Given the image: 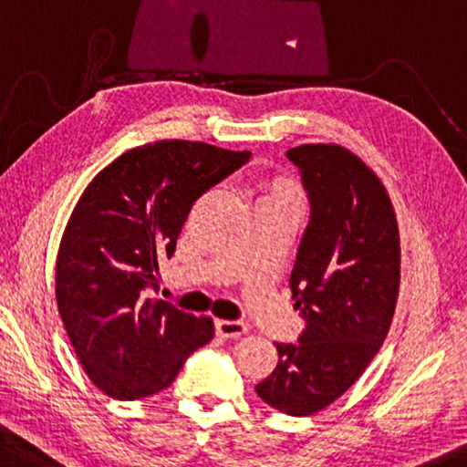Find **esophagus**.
I'll use <instances>...</instances> for the list:
<instances>
[{"label": "esophagus", "mask_w": 467, "mask_h": 467, "mask_svg": "<svg viewBox=\"0 0 467 467\" xmlns=\"http://www.w3.org/2000/svg\"><path fill=\"white\" fill-rule=\"evenodd\" d=\"M215 331L222 339H233V337H239V335H244L247 331V325L241 320H217Z\"/></svg>", "instance_id": "34e87169"}]
</instances>
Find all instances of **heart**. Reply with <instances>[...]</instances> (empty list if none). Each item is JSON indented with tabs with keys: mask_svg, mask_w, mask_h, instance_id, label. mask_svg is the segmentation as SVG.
I'll list each match as a JSON object with an SVG mask.
<instances>
[{
	"mask_svg": "<svg viewBox=\"0 0 467 467\" xmlns=\"http://www.w3.org/2000/svg\"><path fill=\"white\" fill-rule=\"evenodd\" d=\"M265 198H279V201H298V188L295 182H290V179H275V182L271 183V190L269 194Z\"/></svg>",
	"mask_w": 467,
	"mask_h": 467,
	"instance_id": "b5f03b06",
	"label": "heart"
}]
</instances>
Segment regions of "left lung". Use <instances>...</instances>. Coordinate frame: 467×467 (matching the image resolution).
<instances>
[{"mask_svg": "<svg viewBox=\"0 0 467 467\" xmlns=\"http://www.w3.org/2000/svg\"><path fill=\"white\" fill-rule=\"evenodd\" d=\"M288 158L312 202L288 282L306 331L296 344H277V368L256 393L285 414L309 416L344 395L387 339L401 247L389 192L357 153L318 142Z\"/></svg>", "mask_w": 467, "mask_h": 467, "instance_id": "left-lung-1", "label": "left lung"}]
</instances>
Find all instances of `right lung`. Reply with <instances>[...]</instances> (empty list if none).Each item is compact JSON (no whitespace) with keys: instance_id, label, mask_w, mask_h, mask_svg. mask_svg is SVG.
Returning a JSON list of instances; mask_svg holds the SVG:
<instances>
[{"instance_id":"1","label":"right lung","mask_w":467,"mask_h":467,"mask_svg":"<svg viewBox=\"0 0 467 467\" xmlns=\"http://www.w3.org/2000/svg\"><path fill=\"white\" fill-rule=\"evenodd\" d=\"M250 151L201 140L130 149L93 177L61 237L55 298L85 374L113 400L171 387L185 358L213 339L209 316L161 298L160 258L175 254L192 204Z\"/></svg>"}]
</instances>
